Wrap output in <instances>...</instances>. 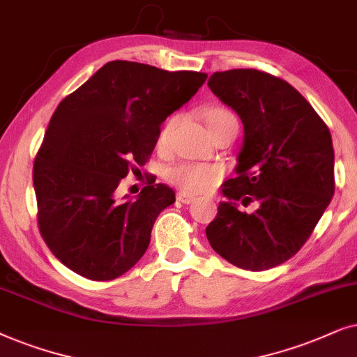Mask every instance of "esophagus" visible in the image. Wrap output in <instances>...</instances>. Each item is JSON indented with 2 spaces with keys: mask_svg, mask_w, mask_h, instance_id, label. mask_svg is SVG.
Here are the masks:
<instances>
[{
  "mask_svg": "<svg viewBox=\"0 0 357 357\" xmlns=\"http://www.w3.org/2000/svg\"><path fill=\"white\" fill-rule=\"evenodd\" d=\"M176 199H178V201H179V202H183V204H191V202L196 201V197L191 196V194L184 192V191H181V192L176 194Z\"/></svg>",
  "mask_w": 357,
  "mask_h": 357,
  "instance_id": "obj_1",
  "label": "esophagus"
}]
</instances>
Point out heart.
<instances>
[{
    "instance_id": "heart-1",
    "label": "heart",
    "mask_w": 357,
    "mask_h": 357,
    "mask_svg": "<svg viewBox=\"0 0 357 357\" xmlns=\"http://www.w3.org/2000/svg\"><path fill=\"white\" fill-rule=\"evenodd\" d=\"M204 122H206L211 135L217 132L223 123L236 121L234 114L223 107H207L202 112ZM169 126H166L160 134L158 145H165L168 139ZM223 178V169L217 165H204V163H178L168 169V179L174 186L188 194H201L211 191L215 188Z\"/></svg>"
}]
</instances>
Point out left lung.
Returning <instances> with one entry per match:
<instances>
[{
    "label": "left lung",
    "instance_id": "left-lung-1",
    "mask_svg": "<svg viewBox=\"0 0 357 357\" xmlns=\"http://www.w3.org/2000/svg\"><path fill=\"white\" fill-rule=\"evenodd\" d=\"M215 96L243 122L236 178L206 228L223 259L246 271L286 263L312 235L335 194V151L326 123L287 82L238 68L208 78ZM259 204L253 214L238 202Z\"/></svg>",
    "mask_w": 357,
    "mask_h": 357
}]
</instances>
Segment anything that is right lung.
I'll list each match as a JSON object with an SVG mask.
<instances>
[{
	"label": "right lung",
	"mask_w": 357,
	"mask_h": 357,
	"mask_svg": "<svg viewBox=\"0 0 357 357\" xmlns=\"http://www.w3.org/2000/svg\"><path fill=\"white\" fill-rule=\"evenodd\" d=\"M207 79L114 60L56 106L34 160L37 222L56 259L91 281L134 268L160 212L174 202L166 184L146 181L134 201L117 186L149 161L160 126Z\"/></svg>",
	"instance_id": "1"
}]
</instances>
